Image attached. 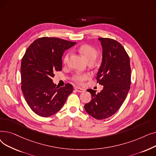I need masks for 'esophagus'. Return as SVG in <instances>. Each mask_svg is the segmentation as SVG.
<instances>
[{"label": "esophagus", "instance_id": "esophagus-1", "mask_svg": "<svg viewBox=\"0 0 156 156\" xmlns=\"http://www.w3.org/2000/svg\"><path fill=\"white\" fill-rule=\"evenodd\" d=\"M75 89L78 92H84L85 91V90L84 88H80V87H75Z\"/></svg>", "mask_w": 156, "mask_h": 156}]
</instances>
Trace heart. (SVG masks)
Masks as SVG:
<instances>
[{"instance_id": "obj_1", "label": "heart", "mask_w": 156, "mask_h": 156, "mask_svg": "<svg viewBox=\"0 0 156 156\" xmlns=\"http://www.w3.org/2000/svg\"><path fill=\"white\" fill-rule=\"evenodd\" d=\"M78 51L80 54L82 55L85 59L88 62L90 61H93L95 59L97 55V51L96 48L93 46L88 44H83L81 45L78 48ZM69 57V52H67L63 57V63L64 64H66L68 61ZM90 75L88 73H83V74H76L73 76V80L78 83H82L84 81L88 80Z\"/></svg>"}]
</instances>
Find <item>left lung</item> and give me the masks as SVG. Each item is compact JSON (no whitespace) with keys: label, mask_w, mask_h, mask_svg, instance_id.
Masks as SVG:
<instances>
[{"label":"left lung","mask_w":156,"mask_h":156,"mask_svg":"<svg viewBox=\"0 0 156 156\" xmlns=\"http://www.w3.org/2000/svg\"><path fill=\"white\" fill-rule=\"evenodd\" d=\"M102 47V61L98 71L97 83L103 85L101 92L88 89L90 102L85 105L87 112L97 119L115 114L124 102L131 85L129 57L122 45L111 38H99Z\"/></svg>","instance_id":"8db88e82"}]
</instances>
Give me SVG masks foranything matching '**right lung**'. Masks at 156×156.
I'll list each match as a JSON object with an SVG mask.
<instances>
[{
	"label": "right lung",
	"instance_id": "add662e5",
	"mask_svg": "<svg viewBox=\"0 0 156 156\" xmlns=\"http://www.w3.org/2000/svg\"><path fill=\"white\" fill-rule=\"evenodd\" d=\"M76 44L61 38L42 37L35 40L24 54L21 64V90L28 105L38 116L48 117L64 105L73 87L59 88L52 78L62 70L64 52Z\"/></svg>",
	"mask_w": 156,
	"mask_h": 156
}]
</instances>
